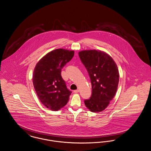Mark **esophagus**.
Segmentation results:
<instances>
[{"label": "esophagus", "instance_id": "esophagus-1", "mask_svg": "<svg viewBox=\"0 0 151 151\" xmlns=\"http://www.w3.org/2000/svg\"><path fill=\"white\" fill-rule=\"evenodd\" d=\"M79 92V89H77V90H75V91H73V92H74V93H78Z\"/></svg>", "mask_w": 151, "mask_h": 151}]
</instances>
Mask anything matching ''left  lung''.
Returning <instances> with one entry per match:
<instances>
[{
  "mask_svg": "<svg viewBox=\"0 0 151 151\" xmlns=\"http://www.w3.org/2000/svg\"><path fill=\"white\" fill-rule=\"evenodd\" d=\"M79 56L92 88L90 99L85 100L84 104L92 112L99 113L107 108L116 93L119 78L117 65L112 58L101 51H81Z\"/></svg>",
  "mask_w": 151,
  "mask_h": 151,
  "instance_id": "1",
  "label": "left lung"
}]
</instances>
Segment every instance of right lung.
<instances>
[{
	"mask_svg": "<svg viewBox=\"0 0 151 151\" xmlns=\"http://www.w3.org/2000/svg\"><path fill=\"white\" fill-rule=\"evenodd\" d=\"M74 55V51L59 49L51 51L37 63L33 83L41 103L52 111L64 107L72 93L62 78L61 70Z\"/></svg>",
	"mask_w": 151,
	"mask_h": 151,
	"instance_id": "1",
	"label": "right lung"
}]
</instances>
